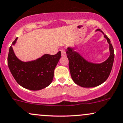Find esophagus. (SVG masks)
Here are the masks:
<instances>
[{
	"label": "esophagus",
	"mask_w": 123,
	"mask_h": 123,
	"mask_svg": "<svg viewBox=\"0 0 123 123\" xmlns=\"http://www.w3.org/2000/svg\"><path fill=\"white\" fill-rule=\"evenodd\" d=\"M61 51L62 56H65V55H66V52H65V50H64V49H62Z\"/></svg>",
	"instance_id": "1"
}]
</instances>
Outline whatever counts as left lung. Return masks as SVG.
<instances>
[{
    "label": "left lung",
    "mask_w": 123,
    "mask_h": 123,
    "mask_svg": "<svg viewBox=\"0 0 123 123\" xmlns=\"http://www.w3.org/2000/svg\"><path fill=\"white\" fill-rule=\"evenodd\" d=\"M96 31L103 33L109 44L110 56L105 61L100 64L88 61L71 47L67 48L66 52L72 80L76 84L82 87H95L103 84L109 77L113 67L114 52L110 40L99 29Z\"/></svg>",
    "instance_id": "obj_1"
}]
</instances>
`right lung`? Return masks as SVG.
Wrapping results in <instances>:
<instances>
[{"mask_svg": "<svg viewBox=\"0 0 123 123\" xmlns=\"http://www.w3.org/2000/svg\"><path fill=\"white\" fill-rule=\"evenodd\" d=\"M17 40L16 38L12 42L7 57L13 77L20 86L28 90L37 91L47 87L54 78V70L61 56V51L55 55L44 54L35 60L24 62L18 58L13 49Z\"/></svg>", "mask_w": 123, "mask_h": 123, "instance_id": "1", "label": "right lung"}]
</instances>
